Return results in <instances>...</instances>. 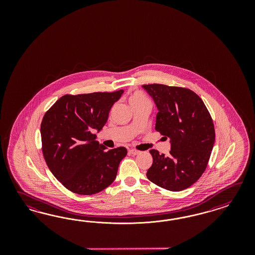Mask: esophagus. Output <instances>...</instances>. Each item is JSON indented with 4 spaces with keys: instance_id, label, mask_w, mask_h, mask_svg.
Returning <instances> with one entry per match:
<instances>
[{
    "instance_id": "1",
    "label": "esophagus",
    "mask_w": 255,
    "mask_h": 255,
    "mask_svg": "<svg viewBox=\"0 0 255 255\" xmlns=\"http://www.w3.org/2000/svg\"><path fill=\"white\" fill-rule=\"evenodd\" d=\"M129 152H130V153H131V154L132 155H137L140 154V152H141V151H139V150H136V149H132V148H131V149H130V150H129Z\"/></svg>"
}]
</instances>
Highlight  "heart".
<instances>
[{
    "label": "heart",
    "instance_id": "b5f03b06",
    "mask_svg": "<svg viewBox=\"0 0 255 255\" xmlns=\"http://www.w3.org/2000/svg\"><path fill=\"white\" fill-rule=\"evenodd\" d=\"M129 103H130L131 106H132V105H139V104H145V103L150 104L149 100L147 98V96L144 95L143 93H139V92H136V93H133L131 94L130 98H129Z\"/></svg>",
    "mask_w": 255,
    "mask_h": 255
}]
</instances>
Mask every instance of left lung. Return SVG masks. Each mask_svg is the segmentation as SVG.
Wrapping results in <instances>:
<instances>
[{"label": "left lung", "mask_w": 255, "mask_h": 255, "mask_svg": "<svg viewBox=\"0 0 255 255\" xmlns=\"http://www.w3.org/2000/svg\"><path fill=\"white\" fill-rule=\"evenodd\" d=\"M158 109L155 130L170 138L168 156L149 150L147 177L165 190L178 192L196 182L207 168L215 142L209 110L193 91L162 84L143 85Z\"/></svg>", "instance_id": "obj_1"}]
</instances>
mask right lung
I'll return each instance as SVG.
<instances>
[{
    "label": "right lung",
    "instance_id": "obj_1",
    "mask_svg": "<svg viewBox=\"0 0 255 255\" xmlns=\"http://www.w3.org/2000/svg\"><path fill=\"white\" fill-rule=\"evenodd\" d=\"M123 93L120 90L64 95L43 118L40 131L44 158L55 178L71 192L91 195L115 180L127 149H108L93 132L107 124L110 109Z\"/></svg>",
    "mask_w": 255,
    "mask_h": 255
}]
</instances>
